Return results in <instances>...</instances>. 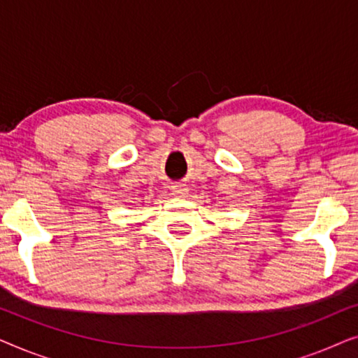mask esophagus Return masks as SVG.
<instances>
[{"instance_id": "obj_1", "label": "esophagus", "mask_w": 358, "mask_h": 358, "mask_svg": "<svg viewBox=\"0 0 358 358\" xmlns=\"http://www.w3.org/2000/svg\"><path fill=\"white\" fill-rule=\"evenodd\" d=\"M173 194L178 195V197H187L189 189L185 187V184H178L173 187Z\"/></svg>"}]
</instances>
